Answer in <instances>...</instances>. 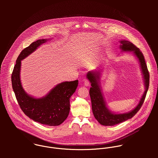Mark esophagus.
Wrapping results in <instances>:
<instances>
[{
	"label": "esophagus",
	"mask_w": 158,
	"mask_h": 158,
	"mask_svg": "<svg viewBox=\"0 0 158 158\" xmlns=\"http://www.w3.org/2000/svg\"><path fill=\"white\" fill-rule=\"evenodd\" d=\"M84 85L85 86H89L90 85V82L88 80H85V82H84Z\"/></svg>",
	"instance_id": "esophagus-1"
}]
</instances>
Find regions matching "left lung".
Segmentation results:
<instances>
[{
	"mask_svg": "<svg viewBox=\"0 0 158 158\" xmlns=\"http://www.w3.org/2000/svg\"><path fill=\"white\" fill-rule=\"evenodd\" d=\"M120 48L122 52H131L133 53L140 64V67L143 78L145 91L135 109L128 113L115 114L111 112L106 106V103L100 86L101 69L89 71L86 74V78L90 81L91 88L89 90L92 110L95 118L102 125L113 126L130 118H131L140 109L148 89L150 75L145 63L144 56L139 48L131 42L127 40H120Z\"/></svg>",
	"mask_w": 158,
	"mask_h": 158,
	"instance_id": "8db88e82",
	"label": "left lung"
}]
</instances>
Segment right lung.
Here are the masks:
<instances>
[{
	"instance_id": "right-lung-1",
	"label": "right lung",
	"mask_w": 158,
	"mask_h": 158,
	"mask_svg": "<svg viewBox=\"0 0 158 158\" xmlns=\"http://www.w3.org/2000/svg\"><path fill=\"white\" fill-rule=\"evenodd\" d=\"M47 41V39L38 40L21 52L12 72L11 82L17 101L27 116L43 125L58 126L68 117L70 111V98L76 90L78 80L59 83L44 97L35 98L24 90L20 78L21 61Z\"/></svg>"
}]
</instances>
